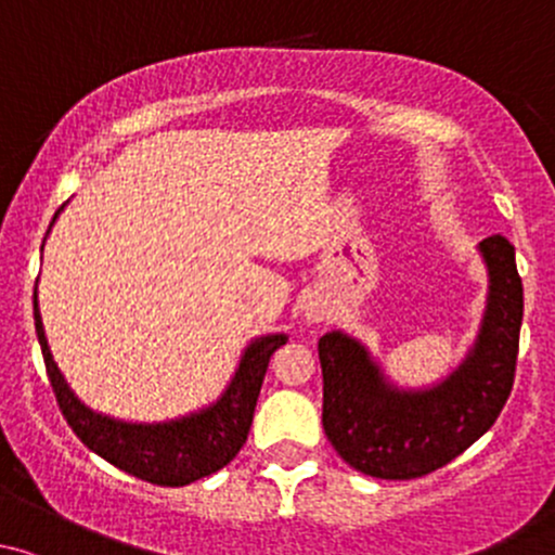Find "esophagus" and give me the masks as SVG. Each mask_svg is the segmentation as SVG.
Segmentation results:
<instances>
[{
    "instance_id": "1",
    "label": "esophagus",
    "mask_w": 555,
    "mask_h": 555,
    "mask_svg": "<svg viewBox=\"0 0 555 555\" xmlns=\"http://www.w3.org/2000/svg\"><path fill=\"white\" fill-rule=\"evenodd\" d=\"M325 318V312L320 310V307H310V310H307V320H312V323H318V320H323Z\"/></svg>"
}]
</instances>
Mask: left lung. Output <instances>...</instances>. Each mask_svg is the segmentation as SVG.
I'll return each instance as SVG.
<instances>
[{
	"label": "left lung",
	"instance_id": "8db88e82",
	"mask_svg": "<svg viewBox=\"0 0 555 555\" xmlns=\"http://www.w3.org/2000/svg\"><path fill=\"white\" fill-rule=\"evenodd\" d=\"M489 310L476 350L443 385L398 392L350 336L318 341L323 369V430L341 460L371 478L411 481L449 465L500 416L516 379L524 285L505 235L481 243Z\"/></svg>",
	"mask_w": 555,
	"mask_h": 555
}]
</instances>
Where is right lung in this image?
I'll list each match as a JSON object with an SVG mask.
<instances>
[{"instance_id":"add662e5","label":"right lung","mask_w":555,"mask_h":555,"mask_svg":"<svg viewBox=\"0 0 555 555\" xmlns=\"http://www.w3.org/2000/svg\"><path fill=\"white\" fill-rule=\"evenodd\" d=\"M34 325H37L44 369H48L55 401H59L68 427L77 433L85 447L104 456L114 467L141 478V481L157 483V487H186L235 460L248 438L272 352L285 345L283 334L254 341L245 350L232 385L227 387L221 401L210 409L186 416V420L168 422V425H125V422L93 414L68 390L59 365L50 356L48 339H44L37 294H34Z\"/></svg>"}]
</instances>
